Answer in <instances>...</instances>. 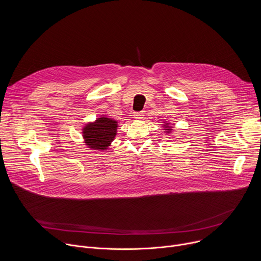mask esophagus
Masks as SVG:
<instances>
[{
	"mask_svg": "<svg viewBox=\"0 0 261 261\" xmlns=\"http://www.w3.org/2000/svg\"><path fill=\"white\" fill-rule=\"evenodd\" d=\"M143 115H144V112H137V113H134V114H133V117H134L135 119H137V120H140V119H142Z\"/></svg>",
	"mask_w": 261,
	"mask_h": 261,
	"instance_id": "1",
	"label": "esophagus"
}]
</instances>
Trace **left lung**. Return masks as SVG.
Masks as SVG:
<instances>
[{
	"label": "left lung",
	"mask_w": 261,
	"mask_h": 261,
	"mask_svg": "<svg viewBox=\"0 0 261 261\" xmlns=\"http://www.w3.org/2000/svg\"><path fill=\"white\" fill-rule=\"evenodd\" d=\"M163 126H164V128H165V130H166V133H170V132L172 131V127L169 126V123H166V124H164Z\"/></svg>",
	"instance_id": "1"
}]
</instances>
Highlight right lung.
<instances>
[{
  "label": "right lung",
  "instance_id": "add662e5",
  "mask_svg": "<svg viewBox=\"0 0 261 261\" xmlns=\"http://www.w3.org/2000/svg\"><path fill=\"white\" fill-rule=\"evenodd\" d=\"M118 122L108 117L97 118L83 128V138L86 145L94 150H106L117 135Z\"/></svg>",
  "mask_w": 261,
  "mask_h": 261
}]
</instances>
